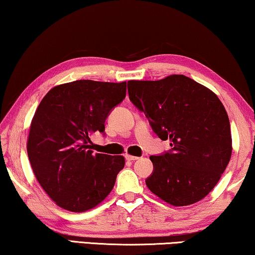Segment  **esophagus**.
<instances>
[{"label":"esophagus","instance_id":"obj_1","mask_svg":"<svg viewBox=\"0 0 255 255\" xmlns=\"http://www.w3.org/2000/svg\"><path fill=\"white\" fill-rule=\"evenodd\" d=\"M125 157H126L127 160H129V161H134V160H137V159H138V157H136V155H130V154H126Z\"/></svg>","mask_w":255,"mask_h":255}]
</instances>
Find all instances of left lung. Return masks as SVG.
<instances>
[{"label":"left lung","mask_w":255,"mask_h":255,"mask_svg":"<svg viewBox=\"0 0 255 255\" xmlns=\"http://www.w3.org/2000/svg\"><path fill=\"white\" fill-rule=\"evenodd\" d=\"M129 100L144 112L170 150L151 155L153 173L145 180L155 196L173 206L205 198L231 158L230 123L219 97L182 74L158 81H128Z\"/></svg>","instance_id":"1"}]
</instances>
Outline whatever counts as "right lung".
<instances>
[{
	"instance_id": "obj_1",
	"label": "right lung",
	"mask_w": 255,
	"mask_h": 255,
	"mask_svg": "<svg viewBox=\"0 0 255 255\" xmlns=\"http://www.w3.org/2000/svg\"><path fill=\"white\" fill-rule=\"evenodd\" d=\"M126 82L93 80L56 86L30 123L27 154L37 182L59 207L86 212L103 201L124 168L123 155L94 153L90 136L105 131L110 111L126 97Z\"/></svg>"
}]
</instances>
